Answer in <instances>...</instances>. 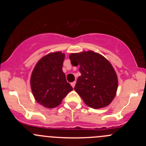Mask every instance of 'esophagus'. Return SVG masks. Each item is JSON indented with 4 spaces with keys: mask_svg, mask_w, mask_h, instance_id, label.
Here are the masks:
<instances>
[{
    "mask_svg": "<svg viewBox=\"0 0 146 146\" xmlns=\"http://www.w3.org/2000/svg\"><path fill=\"white\" fill-rule=\"evenodd\" d=\"M70 85H71V86L73 87V88H74V87H75V85H76V81H74V82H71V83H70Z\"/></svg>",
    "mask_w": 146,
    "mask_h": 146,
    "instance_id": "34e87169",
    "label": "esophagus"
}]
</instances>
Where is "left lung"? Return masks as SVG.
<instances>
[{"instance_id":"left-lung-1","label":"left lung","mask_w":146,"mask_h":146,"mask_svg":"<svg viewBox=\"0 0 146 146\" xmlns=\"http://www.w3.org/2000/svg\"><path fill=\"white\" fill-rule=\"evenodd\" d=\"M69 58L72 65L80 66L74 90L84 102L93 109L109 105L116 95L118 80L108 60L92 51L71 54Z\"/></svg>"}]
</instances>
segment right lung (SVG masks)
<instances>
[{
  "label": "right lung",
  "instance_id": "right-lung-1",
  "mask_svg": "<svg viewBox=\"0 0 146 146\" xmlns=\"http://www.w3.org/2000/svg\"><path fill=\"white\" fill-rule=\"evenodd\" d=\"M64 58L65 54L60 51L51 53L41 58L32 71V93L36 101L46 108L56 107L73 90L62 70Z\"/></svg>",
  "mask_w": 146,
  "mask_h": 146
}]
</instances>
